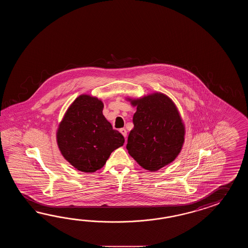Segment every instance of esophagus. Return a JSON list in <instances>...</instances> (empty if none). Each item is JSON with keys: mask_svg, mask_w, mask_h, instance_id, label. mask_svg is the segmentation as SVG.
I'll return each mask as SVG.
<instances>
[{"mask_svg": "<svg viewBox=\"0 0 248 248\" xmlns=\"http://www.w3.org/2000/svg\"><path fill=\"white\" fill-rule=\"evenodd\" d=\"M120 132H121L122 135H123V137H126V130L125 128H121V129H120Z\"/></svg>", "mask_w": 248, "mask_h": 248, "instance_id": "1", "label": "esophagus"}]
</instances>
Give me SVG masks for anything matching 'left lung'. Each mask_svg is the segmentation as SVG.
Here are the masks:
<instances>
[{
  "mask_svg": "<svg viewBox=\"0 0 248 248\" xmlns=\"http://www.w3.org/2000/svg\"><path fill=\"white\" fill-rule=\"evenodd\" d=\"M137 106L126 149L142 168L157 171L174 161L185 142V125L174 102L162 93L129 99Z\"/></svg>",
  "mask_w": 248,
  "mask_h": 248,
  "instance_id": "left-lung-1",
  "label": "left lung"
}]
</instances>
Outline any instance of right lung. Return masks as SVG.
Instances as JSON below:
<instances>
[{
	"label": "right lung",
	"mask_w": 248,
	"mask_h": 248,
	"mask_svg": "<svg viewBox=\"0 0 248 248\" xmlns=\"http://www.w3.org/2000/svg\"><path fill=\"white\" fill-rule=\"evenodd\" d=\"M104 104L96 97L79 95L70 106L57 132L63 158L79 171L102 169L111 153L125 142L103 115Z\"/></svg>",
	"instance_id": "obj_1"
}]
</instances>
